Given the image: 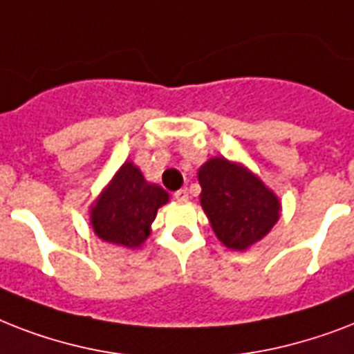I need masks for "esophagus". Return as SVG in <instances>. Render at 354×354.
<instances>
[{
    "mask_svg": "<svg viewBox=\"0 0 354 354\" xmlns=\"http://www.w3.org/2000/svg\"><path fill=\"white\" fill-rule=\"evenodd\" d=\"M174 198H176L178 202H187L189 191L187 189H180V191H176V193H174Z\"/></svg>",
    "mask_w": 354,
    "mask_h": 354,
    "instance_id": "esophagus-1",
    "label": "esophagus"
}]
</instances>
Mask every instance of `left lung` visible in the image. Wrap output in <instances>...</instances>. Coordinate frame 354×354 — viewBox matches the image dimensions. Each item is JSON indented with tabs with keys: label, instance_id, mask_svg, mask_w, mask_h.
I'll return each mask as SVG.
<instances>
[{
	"label": "left lung",
	"instance_id": "1",
	"mask_svg": "<svg viewBox=\"0 0 354 354\" xmlns=\"http://www.w3.org/2000/svg\"><path fill=\"white\" fill-rule=\"evenodd\" d=\"M200 205L216 239L246 252L263 241L281 216L279 196L244 163L215 156L198 169Z\"/></svg>",
	"mask_w": 354,
	"mask_h": 354
}]
</instances>
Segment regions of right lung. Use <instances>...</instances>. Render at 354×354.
<instances>
[{"label":"right lung","instance_id":"add662e5","mask_svg":"<svg viewBox=\"0 0 354 354\" xmlns=\"http://www.w3.org/2000/svg\"><path fill=\"white\" fill-rule=\"evenodd\" d=\"M169 193L147 182L133 161H124L90 205V224L95 235L115 246L136 250L150 235L158 209Z\"/></svg>","mask_w":354,"mask_h":354}]
</instances>
